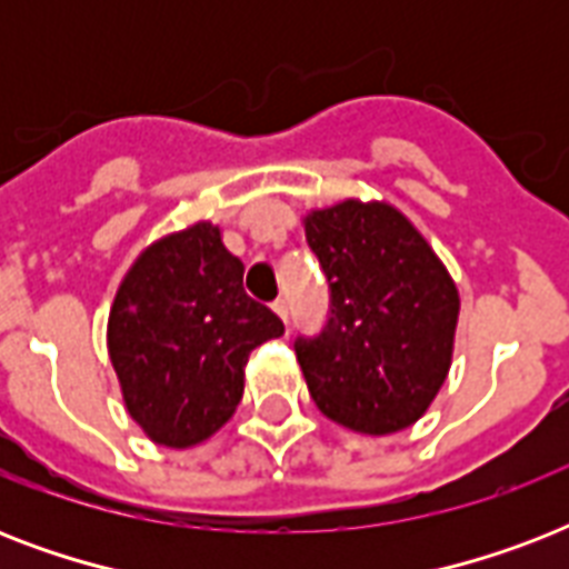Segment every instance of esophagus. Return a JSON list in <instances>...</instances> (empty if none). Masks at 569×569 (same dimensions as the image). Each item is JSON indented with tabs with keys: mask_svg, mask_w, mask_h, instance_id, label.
I'll return each mask as SVG.
<instances>
[{
	"mask_svg": "<svg viewBox=\"0 0 569 569\" xmlns=\"http://www.w3.org/2000/svg\"><path fill=\"white\" fill-rule=\"evenodd\" d=\"M271 307H274V312H277V316H280V319L289 321V301H286V298H277V301L271 303Z\"/></svg>",
	"mask_w": 569,
	"mask_h": 569,
	"instance_id": "obj_1",
	"label": "esophagus"
}]
</instances>
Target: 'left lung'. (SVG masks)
I'll return each mask as SVG.
<instances>
[{"instance_id": "1", "label": "left lung", "mask_w": 569, "mask_h": 569, "mask_svg": "<svg viewBox=\"0 0 569 569\" xmlns=\"http://www.w3.org/2000/svg\"><path fill=\"white\" fill-rule=\"evenodd\" d=\"M307 244L330 292L319 333L292 337L312 401L360 433L413 425L451 363L460 303L449 271L387 203L346 200L312 212Z\"/></svg>"}]
</instances>
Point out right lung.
I'll list each match as a JSON object with an SVG mask.
<instances>
[{"instance_id":"right-lung-1","label":"right lung","mask_w":569,"mask_h":569,"mask_svg":"<svg viewBox=\"0 0 569 569\" xmlns=\"http://www.w3.org/2000/svg\"><path fill=\"white\" fill-rule=\"evenodd\" d=\"M221 230L194 223L144 250L109 316V355L129 416L159 446L212 437L241 401L248 355L283 337L253 301Z\"/></svg>"}]
</instances>
